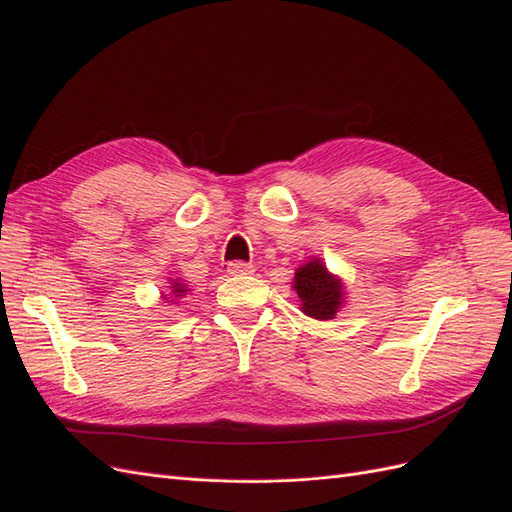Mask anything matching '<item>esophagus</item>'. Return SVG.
Segmentation results:
<instances>
[{"mask_svg": "<svg viewBox=\"0 0 512 512\" xmlns=\"http://www.w3.org/2000/svg\"><path fill=\"white\" fill-rule=\"evenodd\" d=\"M226 271H228L230 275H250V273H254V267L250 265V262L232 260V262H228V267H226Z\"/></svg>", "mask_w": 512, "mask_h": 512, "instance_id": "esophagus-1", "label": "esophagus"}]
</instances>
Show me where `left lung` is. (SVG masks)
Instances as JSON below:
<instances>
[{
    "mask_svg": "<svg viewBox=\"0 0 512 512\" xmlns=\"http://www.w3.org/2000/svg\"><path fill=\"white\" fill-rule=\"evenodd\" d=\"M294 290L303 301V312L318 320L335 318L339 305L344 301L342 282L329 275L327 267L318 258L307 262L294 273Z\"/></svg>",
    "mask_w": 512,
    "mask_h": 512,
    "instance_id": "obj_1",
    "label": "left lung"
}]
</instances>
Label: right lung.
<instances>
[{
	"label": "right lung",
	"instance_id": "1",
	"mask_svg": "<svg viewBox=\"0 0 512 512\" xmlns=\"http://www.w3.org/2000/svg\"><path fill=\"white\" fill-rule=\"evenodd\" d=\"M170 288H173V294H175V297H181V294L183 292H188V290H185V286H181V284H173V286H170Z\"/></svg>",
	"mask_w": 512,
	"mask_h": 512
}]
</instances>
